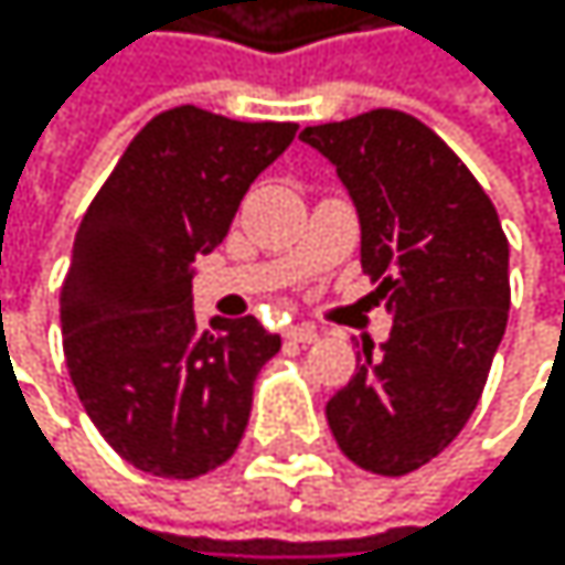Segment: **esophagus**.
Segmentation results:
<instances>
[{"instance_id":"1","label":"esophagus","mask_w":565,"mask_h":565,"mask_svg":"<svg viewBox=\"0 0 565 565\" xmlns=\"http://www.w3.org/2000/svg\"><path fill=\"white\" fill-rule=\"evenodd\" d=\"M285 335H288V339H291V342H305V345H308V342H315V339H318V332H315V329H311V324H291V329H288V332H285Z\"/></svg>"}]
</instances>
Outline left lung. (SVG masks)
Here are the masks:
<instances>
[{
    "instance_id": "1",
    "label": "left lung",
    "mask_w": 565,
    "mask_h": 565,
    "mask_svg": "<svg viewBox=\"0 0 565 565\" xmlns=\"http://www.w3.org/2000/svg\"><path fill=\"white\" fill-rule=\"evenodd\" d=\"M362 230V270L393 332L362 345L324 417L342 454L373 475L417 471L461 434L509 321V241L468 166L417 118L376 107L315 125Z\"/></svg>"
}]
</instances>
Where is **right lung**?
<instances>
[{
  "instance_id": "add662e5",
  "label": "right lung",
  "mask_w": 565,
  "mask_h": 565,
  "mask_svg": "<svg viewBox=\"0 0 565 565\" xmlns=\"http://www.w3.org/2000/svg\"><path fill=\"white\" fill-rule=\"evenodd\" d=\"M295 131L172 107L131 138L81 220L60 288L63 355L87 417L138 471L200 478L247 430L254 380L280 335L254 315L203 332L192 260L223 244Z\"/></svg>"
}]
</instances>
